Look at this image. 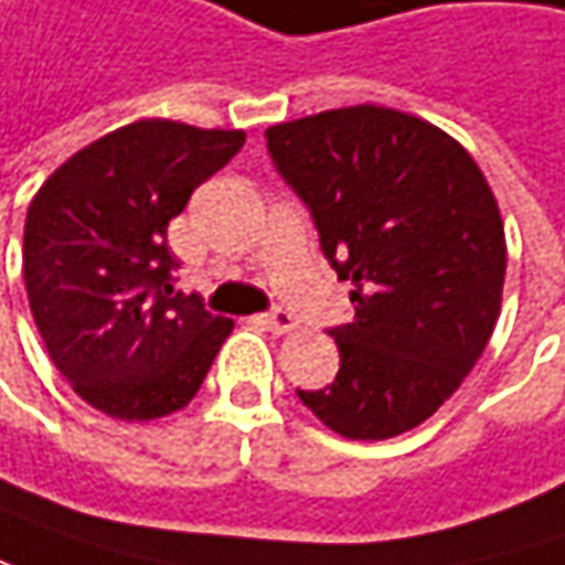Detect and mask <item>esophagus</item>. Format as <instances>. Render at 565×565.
Here are the masks:
<instances>
[{
    "label": "esophagus",
    "instance_id": "1",
    "mask_svg": "<svg viewBox=\"0 0 565 565\" xmlns=\"http://www.w3.org/2000/svg\"><path fill=\"white\" fill-rule=\"evenodd\" d=\"M262 326L271 332V335H290L294 332V316L290 313H284V310H275V313H265L262 316Z\"/></svg>",
    "mask_w": 565,
    "mask_h": 565
}]
</instances>
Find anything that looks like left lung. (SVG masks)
<instances>
[{
    "instance_id": "obj_1",
    "label": "left lung",
    "mask_w": 565,
    "mask_h": 565,
    "mask_svg": "<svg viewBox=\"0 0 565 565\" xmlns=\"http://www.w3.org/2000/svg\"><path fill=\"white\" fill-rule=\"evenodd\" d=\"M265 137L354 287V319L329 329L335 381L297 396L342 438H396L445 406L495 329L509 262L495 194L450 134L381 105L284 120Z\"/></svg>"
}]
</instances>
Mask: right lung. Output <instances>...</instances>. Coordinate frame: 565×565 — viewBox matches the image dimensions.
Returning <instances> with one entry per match:
<instances>
[{
    "instance_id": "obj_1",
    "label": "right lung",
    "mask_w": 565,
    "mask_h": 565,
    "mask_svg": "<svg viewBox=\"0 0 565 565\" xmlns=\"http://www.w3.org/2000/svg\"><path fill=\"white\" fill-rule=\"evenodd\" d=\"M243 143V130L143 117L73 152L34 194L28 303L56 371L92 409L152 422L201 390L233 319L175 290L166 230Z\"/></svg>"
}]
</instances>
